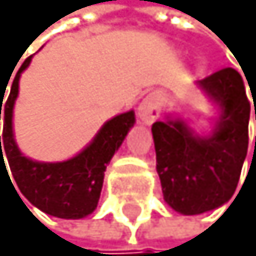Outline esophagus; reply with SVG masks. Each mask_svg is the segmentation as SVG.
<instances>
[{"label":"esophagus","mask_w":256,"mask_h":256,"mask_svg":"<svg viewBox=\"0 0 256 256\" xmlns=\"http://www.w3.org/2000/svg\"><path fill=\"white\" fill-rule=\"evenodd\" d=\"M160 102H162V96L158 92H150L140 102L139 116L146 124H152L158 117V114H160Z\"/></svg>","instance_id":"1"}]
</instances>
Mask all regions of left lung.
Here are the masks:
<instances>
[{"instance_id":"obj_1","label":"left lung","mask_w":256,"mask_h":256,"mask_svg":"<svg viewBox=\"0 0 256 256\" xmlns=\"http://www.w3.org/2000/svg\"><path fill=\"white\" fill-rule=\"evenodd\" d=\"M198 86L222 109L212 136H195L182 120L152 124L164 200L184 215L204 214L228 202L248 150L250 100L242 76L225 68L198 80Z\"/></svg>"}]
</instances>
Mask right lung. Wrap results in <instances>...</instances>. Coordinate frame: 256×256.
I'll return each instance as SVG.
<instances>
[{
    "label": "right lung",
    "instance_id": "obj_1",
    "mask_svg": "<svg viewBox=\"0 0 256 256\" xmlns=\"http://www.w3.org/2000/svg\"><path fill=\"white\" fill-rule=\"evenodd\" d=\"M30 62L31 56L26 58L20 71L16 72L10 89V96L4 102L2 99L6 96L4 92L6 88H2V90L0 89V120L2 119L0 174L1 168L4 174H8L4 160L6 157L11 176L14 177L21 194L34 207L58 218H82L86 215L92 214L98 207L104 184L106 167L114 152L120 147L122 140L126 139L129 129L134 126V112L129 110L108 120L99 130V134L94 137V140L82 152L66 162L44 164L31 160L20 152L14 137H12V106L18 98L20 76L30 66Z\"/></svg>",
    "mask_w": 256,
    "mask_h": 256
}]
</instances>
